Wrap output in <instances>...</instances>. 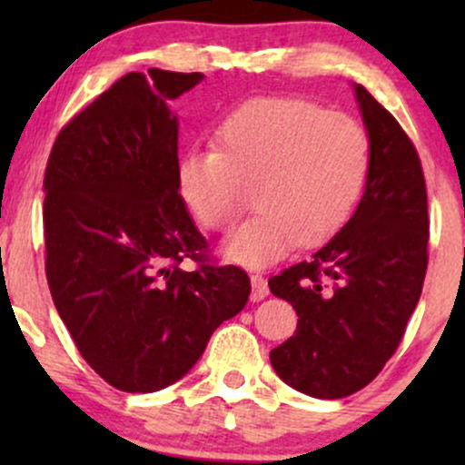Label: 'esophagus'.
Wrapping results in <instances>:
<instances>
[{"label": "esophagus", "mask_w": 465, "mask_h": 465, "mask_svg": "<svg viewBox=\"0 0 465 465\" xmlns=\"http://www.w3.org/2000/svg\"><path fill=\"white\" fill-rule=\"evenodd\" d=\"M269 295V282L262 275H251V300L262 302L264 297Z\"/></svg>", "instance_id": "obj_1"}]
</instances>
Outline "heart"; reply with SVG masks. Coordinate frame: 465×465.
Listing matches in <instances>:
<instances>
[{"label": "heart", "mask_w": 465, "mask_h": 465, "mask_svg": "<svg viewBox=\"0 0 465 465\" xmlns=\"http://www.w3.org/2000/svg\"><path fill=\"white\" fill-rule=\"evenodd\" d=\"M370 174V140L354 117L297 98L251 100L216 133V148L181 157L179 192L210 232H229L247 205L255 212L229 240L236 262L262 266L297 244L339 232L359 205Z\"/></svg>", "instance_id": "1"}]
</instances>
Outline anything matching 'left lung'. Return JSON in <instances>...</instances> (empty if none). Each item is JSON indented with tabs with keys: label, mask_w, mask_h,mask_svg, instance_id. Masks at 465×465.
Instances as JSON below:
<instances>
[{
	"label": "left lung",
	"mask_w": 465,
	"mask_h": 465,
	"mask_svg": "<svg viewBox=\"0 0 465 465\" xmlns=\"http://www.w3.org/2000/svg\"><path fill=\"white\" fill-rule=\"evenodd\" d=\"M370 135L365 194L348 225L312 255L273 275L297 330L271 350L277 376L312 398L367 387L402 341L429 264V210L420 154L389 111L356 84Z\"/></svg>",
	"instance_id": "8db88e82"
}]
</instances>
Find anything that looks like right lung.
<instances>
[{
    "instance_id": "add662e5",
    "label": "right lung",
    "mask_w": 465,
    "mask_h": 465,
    "mask_svg": "<svg viewBox=\"0 0 465 465\" xmlns=\"http://www.w3.org/2000/svg\"><path fill=\"white\" fill-rule=\"evenodd\" d=\"M201 78L126 74L63 126L45 165L52 300L80 356L120 391L173 385L249 300L247 273L216 262L179 194L168 103Z\"/></svg>"
}]
</instances>
